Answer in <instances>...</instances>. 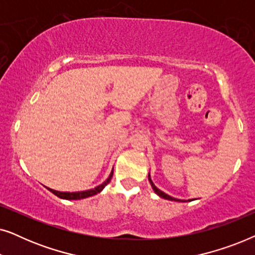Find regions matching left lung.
Wrapping results in <instances>:
<instances>
[{"mask_svg":"<svg viewBox=\"0 0 255 255\" xmlns=\"http://www.w3.org/2000/svg\"><path fill=\"white\" fill-rule=\"evenodd\" d=\"M148 180H149V182H151V184H152V188L153 189H154V191L156 194L159 195V196H161L162 198H166V200H170V201H179V200H176V198H174V197H172V196H169V195H167V194H165L163 193V191H161L160 189H158V188H156L154 184H153V182H152V180H151V177H149V175H148Z\"/></svg>","mask_w":255,"mask_h":255,"instance_id":"8db88e82","label":"left lung"}]
</instances>
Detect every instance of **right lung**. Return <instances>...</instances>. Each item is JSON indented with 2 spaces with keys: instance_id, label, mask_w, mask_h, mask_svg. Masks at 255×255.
<instances>
[{
  "instance_id": "obj_1",
  "label": "right lung",
  "mask_w": 255,
  "mask_h": 255,
  "mask_svg": "<svg viewBox=\"0 0 255 255\" xmlns=\"http://www.w3.org/2000/svg\"><path fill=\"white\" fill-rule=\"evenodd\" d=\"M113 174H110V176L108 177L107 181H104L102 184H100L99 187L94 188V189H90V190H86V191H76V193H61V191H57V190H53V189H50L48 188V190L51 191V193H53L55 196L60 197V198H65V200H81V198H86V197H89V196H93V195H96L99 194L101 190L103 189L104 187L107 186L108 183L110 182L111 177H113Z\"/></svg>"
}]
</instances>
